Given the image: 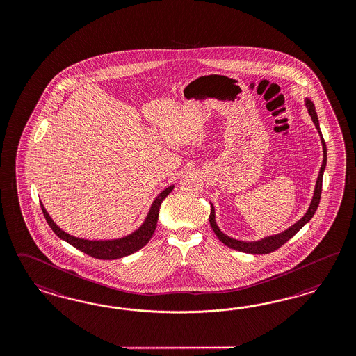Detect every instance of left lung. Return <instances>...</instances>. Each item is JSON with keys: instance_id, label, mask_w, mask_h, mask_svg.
Returning a JSON list of instances; mask_svg holds the SVG:
<instances>
[{"instance_id": "obj_1", "label": "left lung", "mask_w": 356, "mask_h": 356, "mask_svg": "<svg viewBox=\"0 0 356 356\" xmlns=\"http://www.w3.org/2000/svg\"><path fill=\"white\" fill-rule=\"evenodd\" d=\"M305 107L308 109V113L311 115V119H312L314 125H316V129L318 130V134L321 137V143H323V165L320 168V173H318V177H317V181H316V188H314V193H313L312 202L308 207L307 213L304 214L300 220H298L295 225H292L290 228H287L286 231L280 232L278 235H273V236L264 237L261 240L257 241H240L236 238H232V237L227 236L225 235L219 227L216 226V209L214 206L211 205V213H210V226L213 228V231L216 232L218 238L226 244L227 247L229 248L235 249L238 252H244V253H252V254H268L271 253L274 250L280 248L284 243H287L293 235H296L300 229H302L304 225H307L312 216H314L318 204H320V198H321V191H323V171H325V167H326V145H325V140L323 138V134H321V130H320V125H318V118H317V113H316V109H314V104L312 103V100L309 99H305Z\"/></svg>"}]
</instances>
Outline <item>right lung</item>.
<instances>
[{
    "label": "right lung",
    "instance_id": "obj_1",
    "mask_svg": "<svg viewBox=\"0 0 356 356\" xmlns=\"http://www.w3.org/2000/svg\"><path fill=\"white\" fill-rule=\"evenodd\" d=\"M172 189L173 185H170L168 188H165L163 192L158 194V197L154 200V202L151 205L145 222L140 225L138 229H136L128 236L113 238V240H87V238L72 236L54 223L42 202H40V206L43 210L44 218L48 222L49 227L52 228L54 234L60 238L65 240L66 243H69L70 245H73L74 248L79 249L81 252L86 253L94 259H122L125 256H129L131 253L140 250L142 247H145L149 243V240L154 235V231L156 228L161 204H162L163 200L172 192Z\"/></svg>",
    "mask_w": 356,
    "mask_h": 356
}]
</instances>
